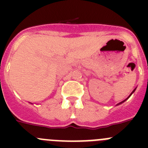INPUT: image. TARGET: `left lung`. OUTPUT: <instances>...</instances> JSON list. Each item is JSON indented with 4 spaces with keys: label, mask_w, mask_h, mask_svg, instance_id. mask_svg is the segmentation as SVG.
Instances as JSON below:
<instances>
[{
    "label": "left lung",
    "mask_w": 148,
    "mask_h": 148,
    "mask_svg": "<svg viewBox=\"0 0 148 148\" xmlns=\"http://www.w3.org/2000/svg\"><path fill=\"white\" fill-rule=\"evenodd\" d=\"M136 88H135V89H134V90H133V92H131V93H130V95H129V96H128V97H127V99H125V100L122 101H121V102H120V103H119V104H117V105H119V104H122V103H123V102H125V101H126V100H127V99H129V98H130V95H132V94H133V92H135V90H136Z\"/></svg>",
    "instance_id": "8db88e82"
}]
</instances>
